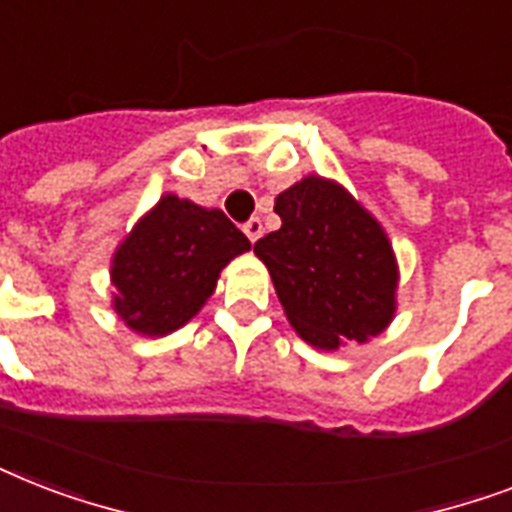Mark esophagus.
I'll list each match as a JSON object with an SVG mask.
<instances>
[{
	"label": "esophagus",
	"instance_id": "obj_1",
	"mask_svg": "<svg viewBox=\"0 0 512 512\" xmlns=\"http://www.w3.org/2000/svg\"><path fill=\"white\" fill-rule=\"evenodd\" d=\"M241 231L247 233V239L255 244V241L263 236V220H260V217H249L247 223L241 225Z\"/></svg>",
	"mask_w": 512,
	"mask_h": 512
}]
</instances>
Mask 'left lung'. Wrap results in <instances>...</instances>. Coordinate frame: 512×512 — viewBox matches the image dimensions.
I'll return each instance as SVG.
<instances>
[{"label":"left lung","instance_id":"obj_1","mask_svg":"<svg viewBox=\"0 0 512 512\" xmlns=\"http://www.w3.org/2000/svg\"><path fill=\"white\" fill-rule=\"evenodd\" d=\"M279 231L255 244L289 324L316 348L366 342L396 311V260L366 209L340 185L305 177L279 193Z\"/></svg>","mask_w":512,"mask_h":512}]
</instances>
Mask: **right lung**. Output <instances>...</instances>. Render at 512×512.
<instances>
[{
	"label": "right lung",
	"mask_w": 512,
	"mask_h": 512,
	"mask_svg": "<svg viewBox=\"0 0 512 512\" xmlns=\"http://www.w3.org/2000/svg\"><path fill=\"white\" fill-rule=\"evenodd\" d=\"M249 239L220 212L164 196L116 249V313L140 335H170L199 313Z\"/></svg>",
	"instance_id": "1"
}]
</instances>
